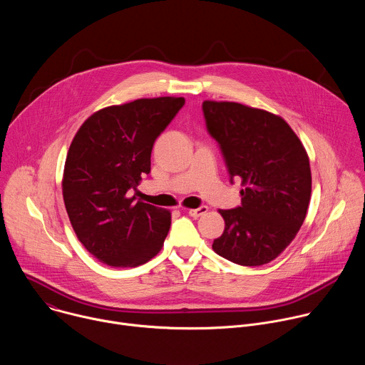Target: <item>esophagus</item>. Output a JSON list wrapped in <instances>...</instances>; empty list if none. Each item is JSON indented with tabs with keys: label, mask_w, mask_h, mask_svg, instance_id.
Returning a JSON list of instances; mask_svg holds the SVG:
<instances>
[{
	"label": "esophagus",
	"mask_w": 365,
	"mask_h": 365,
	"mask_svg": "<svg viewBox=\"0 0 365 365\" xmlns=\"http://www.w3.org/2000/svg\"><path fill=\"white\" fill-rule=\"evenodd\" d=\"M207 212V206L206 205H202L199 207H196V210H189V215L193 217V218H199V217H203L205 214Z\"/></svg>",
	"instance_id": "obj_1"
}]
</instances>
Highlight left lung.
<instances>
[{
    "instance_id": "obj_1",
    "label": "left lung",
    "mask_w": 365,
    "mask_h": 365,
    "mask_svg": "<svg viewBox=\"0 0 365 365\" xmlns=\"http://www.w3.org/2000/svg\"><path fill=\"white\" fill-rule=\"evenodd\" d=\"M206 128L220 144L228 173L241 178V206L220 210L225 221L212 248L240 266L270 263L294 240L307 212V153L279 115L238 102L203 101Z\"/></svg>"
}]
</instances>
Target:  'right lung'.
<instances>
[{"label":"right lung","instance_id":"add662e5","mask_svg":"<svg viewBox=\"0 0 365 365\" xmlns=\"http://www.w3.org/2000/svg\"><path fill=\"white\" fill-rule=\"evenodd\" d=\"M185 98H141L93 113L78 130L65 162L62 190L83 247L111 267H137L158 254L170 211L131 196L150 173L153 144Z\"/></svg>","mask_w":365,"mask_h":365}]
</instances>
